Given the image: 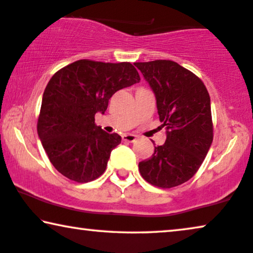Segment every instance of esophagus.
Returning a JSON list of instances; mask_svg holds the SVG:
<instances>
[{
  "label": "esophagus",
  "mask_w": 253,
  "mask_h": 253,
  "mask_svg": "<svg viewBox=\"0 0 253 253\" xmlns=\"http://www.w3.org/2000/svg\"><path fill=\"white\" fill-rule=\"evenodd\" d=\"M137 139L136 135H134V134H125V135H123V140L126 141V142H135Z\"/></svg>",
  "instance_id": "obj_1"
}]
</instances>
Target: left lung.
I'll use <instances>...</instances> for the list:
<instances>
[{
	"label": "left lung",
	"instance_id": "8db88e82",
	"mask_svg": "<svg viewBox=\"0 0 253 253\" xmlns=\"http://www.w3.org/2000/svg\"><path fill=\"white\" fill-rule=\"evenodd\" d=\"M156 97L163 146L139 163L142 178L161 188L176 187L197 173L213 142L211 98L203 81L171 60L135 62Z\"/></svg>",
	"mask_w": 253,
	"mask_h": 253
}]
</instances>
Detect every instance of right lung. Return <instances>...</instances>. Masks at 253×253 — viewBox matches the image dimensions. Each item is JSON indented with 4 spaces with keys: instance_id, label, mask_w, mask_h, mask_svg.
<instances>
[{
    "instance_id": "1",
    "label": "right lung",
    "mask_w": 253,
    "mask_h": 253,
    "mask_svg": "<svg viewBox=\"0 0 253 253\" xmlns=\"http://www.w3.org/2000/svg\"><path fill=\"white\" fill-rule=\"evenodd\" d=\"M139 82L130 62L83 59L54 74L43 91L37 130L50 163L62 176L76 183L102 176L121 136L96 126L95 114L105 112L118 90Z\"/></svg>"
}]
</instances>
